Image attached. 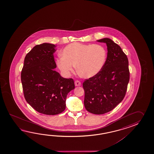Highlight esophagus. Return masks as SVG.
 Segmentation results:
<instances>
[{
	"label": "esophagus",
	"instance_id": "1",
	"mask_svg": "<svg viewBox=\"0 0 154 154\" xmlns=\"http://www.w3.org/2000/svg\"><path fill=\"white\" fill-rule=\"evenodd\" d=\"M81 85H82L81 82L78 81V80H76L75 82V85L76 86H81Z\"/></svg>",
	"mask_w": 154,
	"mask_h": 154
}]
</instances>
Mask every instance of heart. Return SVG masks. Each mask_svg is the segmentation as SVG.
<instances>
[{
    "mask_svg": "<svg viewBox=\"0 0 154 154\" xmlns=\"http://www.w3.org/2000/svg\"><path fill=\"white\" fill-rule=\"evenodd\" d=\"M106 59V51L100 45L70 43L63 50L57 59L61 72L68 75L76 65L77 72L84 78L94 77L101 72Z\"/></svg>",
    "mask_w": 154,
    "mask_h": 154,
    "instance_id": "obj_1",
    "label": "heart"
}]
</instances>
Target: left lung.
<instances>
[{
  "label": "left lung",
  "mask_w": 154,
  "mask_h": 154,
  "mask_svg": "<svg viewBox=\"0 0 154 154\" xmlns=\"http://www.w3.org/2000/svg\"><path fill=\"white\" fill-rule=\"evenodd\" d=\"M106 43L107 57L101 72L85 80L84 106L88 111L102 115L111 111L125 97L129 81L127 57L121 47L112 39L97 41Z\"/></svg>",
  "instance_id": "left-lung-1"
}]
</instances>
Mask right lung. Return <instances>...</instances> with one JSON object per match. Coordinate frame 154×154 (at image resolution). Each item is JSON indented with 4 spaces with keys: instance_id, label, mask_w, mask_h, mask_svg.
Wrapping results in <instances>:
<instances>
[{
    "instance_id": "add662e5",
    "label": "right lung",
    "mask_w": 154,
    "mask_h": 154,
    "mask_svg": "<svg viewBox=\"0 0 154 154\" xmlns=\"http://www.w3.org/2000/svg\"><path fill=\"white\" fill-rule=\"evenodd\" d=\"M53 44L35 46L26 54L21 74L24 97L36 111L56 115L66 109V96L75 88L72 79L62 77L54 70Z\"/></svg>"
}]
</instances>
